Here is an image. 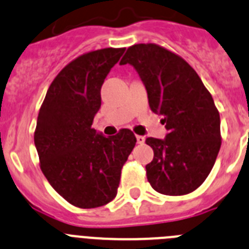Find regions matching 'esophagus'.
<instances>
[{"label":"esophagus","instance_id":"1","mask_svg":"<svg viewBox=\"0 0 249 249\" xmlns=\"http://www.w3.org/2000/svg\"><path fill=\"white\" fill-rule=\"evenodd\" d=\"M136 138H137V143H140V144L144 143V137H143V136H136Z\"/></svg>","mask_w":249,"mask_h":249}]
</instances>
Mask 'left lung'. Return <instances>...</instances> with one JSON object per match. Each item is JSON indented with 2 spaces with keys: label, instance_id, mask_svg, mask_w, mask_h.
Wrapping results in <instances>:
<instances>
[{
  "label": "left lung",
  "instance_id": "8db88e82",
  "mask_svg": "<svg viewBox=\"0 0 249 249\" xmlns=\"http://www.w3.org/2000/svg\"><path fill=\"white\" fill-rule=\"evenodd\" d=\"M136 68L149 108L163 116L164 140L148 137L155 157L146 166L152 188L167 196L193 192L212 171L221 148V118L197 72L181 56L156 43L127 48L120 65Z\"/></svg>",
  "mask_w": 249,
  "mask_h": 249
}]
</instances>
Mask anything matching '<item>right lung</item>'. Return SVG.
<instances>
[{"instance_id": "1", "label": "right lung", "mask_w": 249, "mask_h": 249, "mask_svg": "<svg viewBox=\"0 0 249 249\" xmlns=\"http://www.w3.org/2000/svg\"><path fill=\"white\" fill-rule=\"evenodd\" d=\"M124 48H102L61 70L39 108L35 146L39 167L53 190L78 208H96L117 195L121 171L136 146L123 128L105 137L92 128L101 107V87Z\"/></svg>"}]
</instances>
